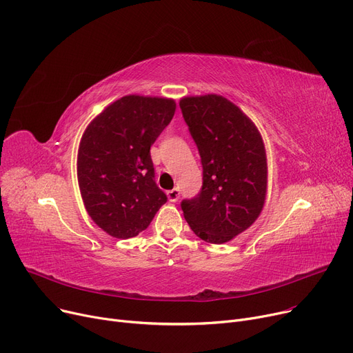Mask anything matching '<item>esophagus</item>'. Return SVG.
<instances>
[{
	"label": "esophagus",
	"mask_w": 353,
	"mask_h": 353,
	"mask_svg": "<svg viewBox=\"0 0 353 353\" xmlns=\"http://www.w3.org/2000/svg\"><path fill=\"white\" fill-rule=\"evenodd\" d=\"M167 197H169V200L172 203H176L179 200V197H180V190L177 188L173 189V190H169V192H167Z\"/></svg>",
	"instance_id": "1"
}]
</instances>
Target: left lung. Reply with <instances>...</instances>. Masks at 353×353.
<instances>
[{
  "mask_svg": "<svg viewBox=\"0 0 353 353\" xmlns=\"http://www.w3.org/2000/svg\"><path fill=\"white\" fill-rule=\"evenodd\" d=\"M180 108L203 167L199 194L181 201L184 219L205 242L226 243L250 228L263 209L268 164L262 136L221 96L184 97Z\"/></svg>",
  "mask_w": 353,
  "mask_h": 353,
  "instance_id": "obj_1",
  "label": "left lung"
}]
</instances>
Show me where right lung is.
I'll return each instance as SVG.
<instances>
[{"instance_id":"add662e5","label":"right lung","mask_w":353,"mask_h":353,"mask_svg":"<svg viewBox=\"0 0 353 353\" xmlns=\"http://www.w3.org/2000/svg\"><path fill=\"white\" fill-rule=\"evenodd\" d=\"M176 111L170 99L125 96L92 120L80 141L79 186L94 223L119 239L145 230L167 201L150 147Z\"/></svg>"}]
</instances>
